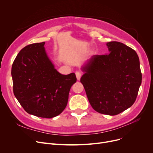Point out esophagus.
I'll use <instances>...</instances> for the list:
<instances>
[{
	"instance_id": "1",
	"label": "esophagus",
	"mask_w": 153,
	"mask_h": 153,
	"mask_svg": "<svg viewBox=\"0 0 153 153\" xmlns=\"http://www.w3.org/2000/svg\"><path fill=\"white\" fill-rule=\"evenodd\" d=\"M75 74H76V77H77V79L78 80H79V79H80V78H81V76H82V72H81V71H76V72H75Z\"/></svg>"
}]
</instances>
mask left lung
Masks as SVG:
<instances>
[{"label": "left lung", "instance_id": "8db88e82", "mask_svg": "<svg viewBox=\"0 0 153 153\" xmlns=\"http://www.w3.org/2000/svg\"><path fill=\"white\" fill-rule=\"evenodd\" d=\"M110 53L94 55L82 68L81 79L92 107L102 114L116 115L134 103L141 84L138 56L118 42L107 43Z\"/></svg>", "mask_w": 153, "mask_h": 153}]
</instances>
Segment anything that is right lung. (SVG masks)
Segmentation results:
<instances>
[{
    "mask_svg": "<svg viewBox=\"0 0 153 153\" xmlns=\"http://www.w3.org/2000/svg\"><path fill=\"white\" fill-rule=\"evenodd\" d=\"M45 42L30 44L15 58L12 67L13 94L28 114L51 118L66 108L76 74L57 71L45 51Z\"/></svg>",
    "mask_w": 153,
    "mask_h": 153,
    "instance_id": "add662e5",
    "label": "right lung"
}]
</instances>
